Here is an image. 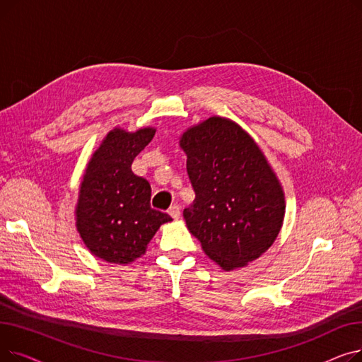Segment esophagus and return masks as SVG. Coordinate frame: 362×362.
Segmentation results:
<instances>
[{"label":"esophagus","mask_w":362,"mask_h":362,"mask_svg":"<svg viewBox=\"0 0 362 362\" xmlns=\"http://www.w3.org/2000/svg\"><path fill=\"white\" fill-rule=\"evenodd\" d=\"M168 214L173 217L175 220H177L179 217H180V206L177 205V204H175V205H171L170 208H168Z\"/></svg>","instance_id":"34e87169"}]
</instances>
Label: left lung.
<instances>
[{
    "instance_id": "8db88e82",
    "label": "left lung",
    "mask_w": 362,
    "mask_h": 362,
    "mask_svg": "<svg viewBox=\"0 0 362 362\" xmlns=\"http://www.w3.org/2000/svg\"><path fill=\"white\" fill-rule=\"evenodd\" d=\"M195 201L183 210L204 252L226 272L245 267L276 240L283 189L255 141L239 124L210 117L180 138Z\"/></svg>"
}]
</instances>
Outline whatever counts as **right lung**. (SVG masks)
<instances>
[{"label": "right lung", "instance_id": "1", "mask_svg": "<svg viewBox=\"0 0 362 362\" xmlns=\"http://www.w3.org/2000/svg\"><path fill=\"white\" fill-rule=\"evenodd\" d=\"M156 135L112 129L93 152L81 183L76 227L86 248L107 262L129 264L145 254L167 213L151 208V186L132 171V163Z\"/></svg>", "mask_w": 362, "mask_h": 362}]
</instances>
